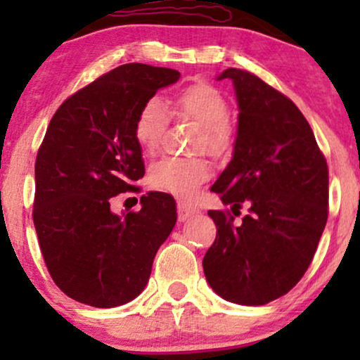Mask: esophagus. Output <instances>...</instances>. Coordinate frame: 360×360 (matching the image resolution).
I'll return each instance as SVG.
<instances>
[{
  "label": "esophagus",
  "mask_w": 360,
  "mask_h": 360,
  "mask_svg": "<svg viewBox=\"0 0 360 360\" xmlns=\"http://www.w3.org/2000/svg\"><path fill=\"white\" fill-rule=\"evenodd\" d=\"M196 213H200V210L194 205L186 203V201H179V203H177V217H179V221L189 220V218L194 217Z\"/></svg>",
  "instance_id": "obj_1"
}]
</instances>
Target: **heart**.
<instances>
[{
  "label": "heart",
  "instance_id": "heart-1",
  "mask_svg": "<svg viewBox=\"0 0 360 360\" xmlns=\"http://www.w3.org/2000/svg\"><path fill=\"white\" fill-rule=\"evenodd\" d=\"M176 117L189 118L200 125L198 148L220 154L229 146L232 127L229 123V101L220 89L208 82H198L177 93L166 103ZM162 101L150 98L140 106L134 122V137L146 152H154L162 139L167 111ZM212 176V167L205 159L164 157L152 164L148 181L155 189L188 198Z\"/></svg>",
  "mask_w": 360,
  "mask_h": 360
}]
</instances>
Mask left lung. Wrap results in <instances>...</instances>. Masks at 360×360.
Segmentation results:
<instances>
[{"mask_svg":"<svg viewBox=\"0 0 360 360\" xmlns=\"http://www.w3.org/2000/svg\"><path fill=\"white\" fill-rule=\"evenodd\" d=\"M238 105L232 160L212 191L233 214L210 210L217 238L203 259L212 289L259 307L291 291L315 255L328 218V167L311 127L289 98L254 74L225 69Z\"/></svg>","mask_w":360,"mask_h":360,"instance_id":"8db88e82","label":"left lung"}]
</instances>
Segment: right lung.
<instances>
[{
  "label": "right lung",
  "mask_w": 360,
  "mask_h": 360,
  "mask_svg": "<svg viewBox=\"0 0 360 360\" xmlns=\"http://www.w3.org/2000/svg\"><path fill=\"white\" fill-rule=\"evenodd\" d=\"M174 69L125 64L77 91L56 111L35 162L34 225L53 283L94 308L135 300L174 229V198L150 191L140 212L117 214L111 198L146 174L134 137L140 106L174 84Z\"/></svg>",
  "instance_id": "obj_1"
}]
</instances>
